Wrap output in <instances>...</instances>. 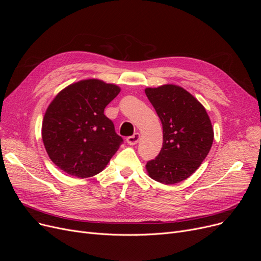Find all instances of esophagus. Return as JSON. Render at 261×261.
Segmentation results:
<instances>
[{
    "label": "esophagus",
    "instance_id": "34e87169",
    "mask_svg": "<svg viewBox=\"0 0 261 261\" xmlns=\"http://www.w3.org/2000/svg\"><path fill=\"white\" fill-rule=\"evenodd\" d=\"M140 138H141V134L140 133H134L133 135H131V136H129V138L127 139V143L129 144V145H135V144H138V142L140 141Z\"/></svg>",
    "mask_w": 261,
    "mask_h": 261
}]
</instances>
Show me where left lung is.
<instances>
[{
	"mask_svg": "<svg viewBox=\"0 0 261 261\" xmlns=\"http://www.w3.org/2000/svg\"><path fill=\"white\" fill-rule=\"evenodd\" d=\"M145 93L161 119L163 147L146 164L148 175L162 184H175L193 174L208 154L214 128L203 105L182 87L164 85Z\"/></svg>",
	"mask_w": 261,
	"mask_h": 261,
	"instance_id": "left-lung-1",
	"label": "left lung"
}]
</instances>
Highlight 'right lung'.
Instances as JSON below:
<instances>
[{"label": "right lung", "mask_w": 261, "mask_h": 261, "mask_svg": "<svg viewBox=\"0 0 261 261\" xmlns=\"http://www.w3.org/2000/svg\"><path fill=\"white\" fill-rule=\"evenodd\" d=\"M119 92L118 86L92 78L56 95L42 121V141L55 165L79 179L106 168L122 139L103 111Z\"/></svg>", "instance_id": "obj_1"}]
</instances>
